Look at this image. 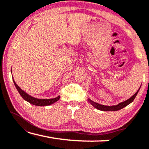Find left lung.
<instances>
[{
  "instance_id": "left-lung-1",
  "label": "left lung",
  "mask_w": 149,
  "mask_h": 149,
  "mask_svg": "<svg viewBox=\"0 0 149 149\" xmlns=\"http://www.w3.org/2000/svg\"><path fill=\"white\" fill-rule=\"evenodd\" d=\"M140 89V87L139 88V89H138V90L136 91V93H135V94L132 95V96L130 97V98L127 99V100L124 101V102H123L119 103V104L115 105V106H111V107H109V106L102 105V104H98V103L94 102L91 100L90 99H88V101H89V103H91V104L92 105L93 107L96 108L97 109L100 110V111H119V110L123 109V108H124V107H125L126 106L130 104V103L134 101V100L135 99L136 95L138 94V91H139Z\"/></svg>"
}]
</instances>
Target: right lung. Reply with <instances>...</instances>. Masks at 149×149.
Masks as SVG:
<instances>
[{"mask_svg":"<svg viewBox=\"0 0 149 149\" xmlns=\"http://www.w3.org/2000/svg\"><path fill=\"white\" fill-rule=\"evenodd\" d=\"M13 83L15 84V86L16 87V89H17L18 92L19 93V94L21 95V96L23 97V98L26 101L32 104L35 105V106H48L50 104H52L54 102H56L60 99V95L58 97H55V98H52V99H38L36 98V97H32L31 95H28V93H26L25 91H24L23 90H22L20 89V87L18 86V85L16 84L15 81L13 80Z\"/></svg>","mask_w":149,"mask_h":149,"instance_id":"1","label":"right lung"}]
</instances>
